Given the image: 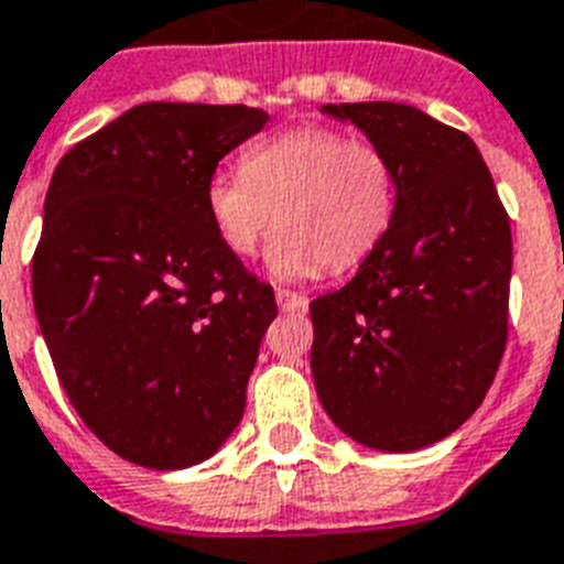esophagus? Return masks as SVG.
<instances>
[{"label":"esophagus","mask_w":564,"mask_h":564,"mask_svg":"<svg viewBox=\"0 0 564 564\" xmlns=\"http://www.w3.org/2000/svg\"><path fill=\"white\" fill-rule=\"evenodd\" d=\"M274 301H278L281 311H304V307H307V299L292 290H278L274 292Z\"/></svg>","instance_id":"1"}]
</instances>
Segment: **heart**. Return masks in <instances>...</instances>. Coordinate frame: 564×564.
<instances>
[{"instance_id":"1","label":"heart","mask_w":564,"mask_h":564,"mask_svg":"<svg viewBox=\"0 0 564 564\" xmlns=\"http://www.w3.org/2000/svg\"><path fill=\"white\" fill-rule=\"evenodd\" d=\"M242 174L218 171L204 192L215 236L236 257H253L272 230L265 265L281 281L325 265L346 272L384 242L399 209L393 159L339 129L299 127L242 153Z\"/></svg>"}]
</instances>
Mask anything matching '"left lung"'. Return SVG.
I'll return each mask as SVG.
<instances>
[{"label": "left lung", "instance_id": "obj_1", "mask_svg": "<svg viewBox=\"0 0 564 564\" xmlns=\"http://www.w3.org/2000/svg\"><path fill=\"white\" fill-rule=\"evenodd\" d=\"M393 159L390 234L343 290L311 301L322 408L351 441L414 453L482 405L509 337L511 227L470 135L405 102H339Z\"/></svg>", "mask_w": 564, "mask_h": 564}]
</instances>
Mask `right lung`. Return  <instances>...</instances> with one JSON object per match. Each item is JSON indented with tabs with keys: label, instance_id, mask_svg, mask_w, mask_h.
I'll use <instances>...</instances> for the list:
<instances>
[{
	"label": "right lung",
	"instance_id": "obj_1",
	"mask_svg": "<svg viewBox=\"0 0 564 564\" xmlns=\"http://www.w3.org/2000/svg\"><path fill=\"white\" fill-rule=\"evenodd\" d=\"M263 109L144 102L58 162L32 260L64 393L111 453L192 467L242 420L274 292L215 236L206 183Z\"/></svg>",
	"mask_w": 564,
	"mask_h": 564
}]
</instances>
